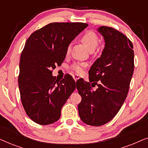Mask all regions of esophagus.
<instances>
[{
	"mask_svg": "<svg viewBox=\"0 0 148 148\" xmlns=\"http://www.w3.org/2000/svg\"><path fill=\"white\" fill-rule=\"evenodd\" d=\"M73 79H75V81H77V79H79L80 77H79V76L78 75H73Z\"/></svg>",
	"mask_w": 148,
	"mask_h": 148,
	"instance_id": "34e87169",
	"label": "esophagus"
}]
</instances>
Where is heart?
<instances>
[{"label": "heart", "mask_w": 148, "mask_h": 148, "mask_svg": "<svg viewBox=\"0 0 148 148\" xmlns=\"http://www.w3.org/2000/svg\"><path fill=\"white\" fill-rule=\"evenodd\" d=\"M83 43H84L87 48H88L89 50L93 51L96 46H98L99 38L97 34L95 32L92 31H87L84 34V35L82 36L81 38ZM71 47L70 46H68L66 52H70ZM87 66V64L85 62H75V63L71 66V69L74 71H75L77 73H82L84 71L85 69Z\"/></svg>", "instance_id": "obj_1"}]
</instances>
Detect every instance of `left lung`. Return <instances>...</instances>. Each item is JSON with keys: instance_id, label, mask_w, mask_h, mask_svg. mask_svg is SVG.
Masks as SVG:
<instances>
[{"instance_id": "8db88e82", "label": "left lung", "mask_w": 148, "mask_h": 148, "mask_svg": "<svg viewBox=\"0 0 148 148\" xmlns=\"http://www.w3.org/2000/svg\"><path fill=\"white\" fill-rule=\"evenodd\" d=\"M97 30L104 38V48L89 71V80L99 88L93 90L90 82L80 79L77 89L82 96L78 104L81 119L98 127L116 116L127 98L134 71V52L132 42L118 30L106 26Z\"/></svg>"}]
</instances>
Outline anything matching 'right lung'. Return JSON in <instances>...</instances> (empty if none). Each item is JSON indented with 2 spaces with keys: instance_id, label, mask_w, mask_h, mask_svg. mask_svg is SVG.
<instances>
[{
  "instance_id": "obj_1",
  "label": "right lung",
  "mask_w": 148,
  "mask_h": 148,
  "mask_svg": "<svg viewBox=\"0 0 148 148\" xmlns=\"http://www.w3.org/2000/svg\"><path fill=\"white\" fill-rule=\"evenodd\" d=\"M88 25L84 23H52L32 34L25 42L19 62L18 84L27 116L39 125L57 121L63 105L75 89L66 75L57 81L52 69L60 65L71 42Z\"/></svg>"
}]
</instances>
